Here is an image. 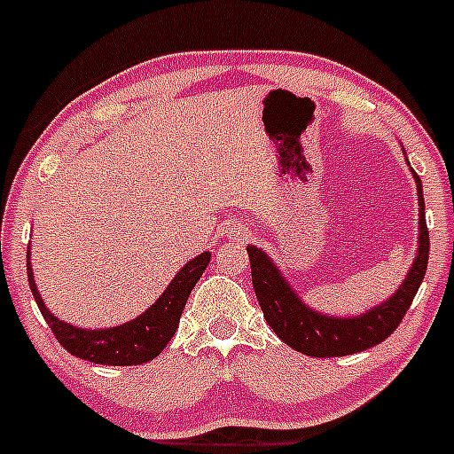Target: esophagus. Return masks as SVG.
Instances as JSON below:
<instances>
[{
	"instance_id": "esophagus-1",
	"label": "esophagus",
	"mask_w": 454,
	"mask_h": 454,
	"mask_svg": "<svg viewBox=\"0 0 454 454\" xmlns=\"http://www.w3.org/2000/svg\"><path fill=\"white\" fill-rule=\"evenodd\" d=\"M233 233H236V236H240L242 229H240V227H233Z\"/></svg>"
}]
</instances>
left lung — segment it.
<instances>
[{"instance_id":"obj_1","label":"left lung","mask_w":454,"mask_h":454,"mask_svg":"<svg viewBox=\"0 0 454 454\" xmlns=\"http://www.w3.org/2000/svg\"><path fill=\"white\" fill-rule=\"evenodd\" d=\"M413 172V179L418 184L419 249L398 291L385 303L363 312V315H321L315 308L301 301V297L293 291L291 284L284 279L275 262L264 251L254 245L247 247L255 297H258L262 312H264L266 324L273 328L284 343L291 345L297 352L306 354V356H348V354L363 352V349L382 343L391 332L398 328L402 317L406 315L419 284H422L428 264V229L427 216H424L422 181H419L418 172Z\"/></svg>"}]
</instances>
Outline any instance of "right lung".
I'll list each match as a JSON object with an SVG mask.
<instances>
[{
  "mask_svg": "<svg viewBox=\"0 0 454 454\" xmlns=\"http://www.w3.org/2000/svg\"><path fill=\"white\" fill-rule=\"evenodd\" d=\"M209 258H212V254L205 251V254L190 260L168 284L163 295L137 319L105 330L76 328V325H69L60 321L59 317H54L36 291L30 262H27V284H30V291L36 299L41 315L48 321L59 343L69 354L82 358V361L98 363V365H142V363L157 358L161 349L170 343L176 328H179L185 301H188L190 293H192L194 284L199 282L203 270L207 269Z\"/></svg>",
  "mask_w": 454,
  "mask_h": 454,
  "instance_id": "right-lung-1",
  "label": "right lung"
}]
</instances>
